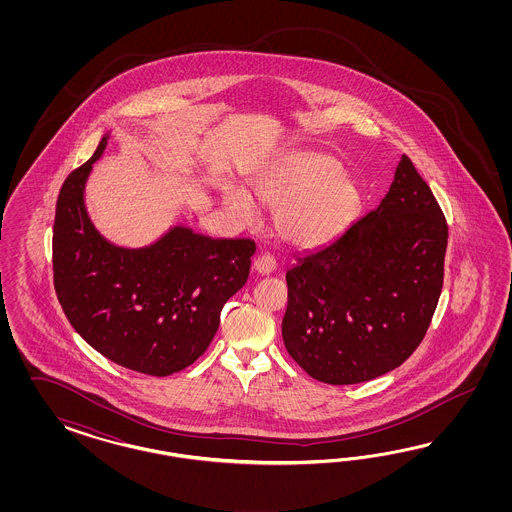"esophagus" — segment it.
<instances>
[{
    "mask_svg": "<svg viewBox=\"0 0 512 512\" xmlns=\"http://www.w3.org/2000/svg\"><path fill=\"white\" fill-rule=\"evenodd\" d=\"M253 270L257 272V274H261V276H268V274H272L274 270H276V261H274V257H270V255H259L257 259H255V263H253Z\"/></svg>",
    "mask_w": 512,
    "mask_h": 512,
    "instance_id": "esophagus-1",
    "label": "esophagus"
}]
</instances>
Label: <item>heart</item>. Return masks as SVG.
<instances>
[{
    "instance_id": "1",
    "label": "heart",
    "mask_w": 512,
    "mask_h": 512,
    "mask_svg": "<svg viewBox=\"0 0 512 512\" xmlns=\"http://www.w3.org/2000/svg\"><path fill=\"white\" fill-rule=\"evenodd\" d=\"M253 191L264 206L276 208V233L296 248H315L334 240L360 206L357 184L341 172L340 161L311 150L270 161L253 176ZM223 201L238 221H257L259 208L244 187H225Z\"/></svg>"
}]
</instances>
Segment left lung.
<instances>
[{
    "mask_svg": "<svg viewBox=\"0 0 512 512\" xmlns=\"http://www.w3.org/2000/svg\"><path fill=\"white\" fill-rule=\"evenodd\" d=\"M447 238L432 189L402 155L381 204L287 270V353L328 385L364 383L398 368L432 323Z\"/></svg>",
    "mask_w": 512,
    "mask_h": 512,
    "instance_id": "obj_1",
    "label": "left lung"
}]
</instances>
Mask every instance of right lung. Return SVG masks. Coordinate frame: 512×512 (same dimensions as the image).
<instances>
[{"label":"right lung","mask_w":512,"mask_h":512,"mask_svg":"<svg viewBox=\"0 0 512 512\" xmlns=\"http://www.w3.org/2000/svg\"><path fill=\"white\" fill-rule=\"evenodd\" d=\"M95 154L63 182L54 217V289L78 334L133 372L165 377L191 366L216 336L225 302L248 281L255 242L176 225L144 248L110 244L93 227L84 187Z\"/></svg>","instance_id":"obj_1"}]
</instances>
